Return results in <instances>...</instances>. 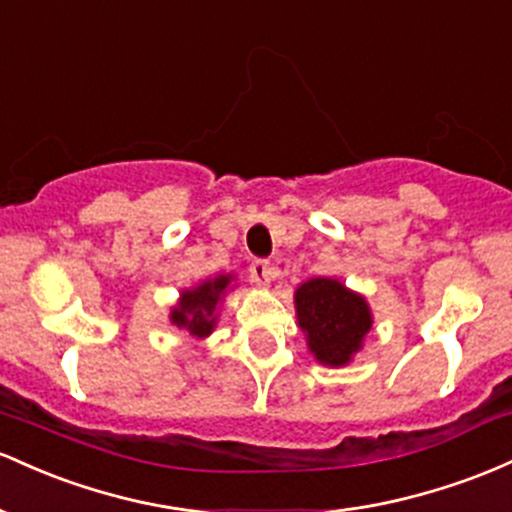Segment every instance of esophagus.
Returning <instances> with one entry per match:
<instances>
[{
  "label": "esophagus",
  "instance_id": "esophagus-1",
  "mask_svg": "<svg viewBox=\"0 0 512 512\" xmlns=\"http://www.w3.org/2000/svg\"><path fill=\"white\" fill-rule=\"evenodd\" d=\"M275 273L278 271H275L273 263L263 261V258H256V261H251L249 266V275L256 285H268L275 278Z\"/></svg>",
  "mask_w": 512,
  "mask_h": 512
}]
</instances>
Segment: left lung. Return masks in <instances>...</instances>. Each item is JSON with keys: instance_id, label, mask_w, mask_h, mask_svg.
Here are the masks:
<instances>
[{"instance_id": "1", "label": "left lung", "mask_w": 512, "mask_h": 512, "mask_svg": "<svg viewBox=\"0 0 512 512\" xmlns=\"http://www.w3.org/2000/svg\"><path fill=\"white\" fill-rule=\"evenodd\" d=\"M295 307L309 350L319 363L331 367L346 365L372 326L363 297L331 278H314L297 287Z\"/></svg>"}]
</instances>
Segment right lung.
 I'll use <instances>...</instances> for the list:
<instances>
[{
  "instance_id": "1",
  "label": "right lung",
  "mask_w": 512,
  "mask_h": 512,
  "mask_svg": "<svg viewBox=\"0 0 512 512\" xmlns=\"http://www.w3.org/2000/svg\"><path fill=\"white\" fill-rule=\"evenodd\" d=\"M229 275H220L215 280H205L203 285L183 292L179 307L171 312V321L179 329H188L191 336L205 338L215 326V307L220 302L222 292L227 290Z\"/></svg>"
}]
</instances>
